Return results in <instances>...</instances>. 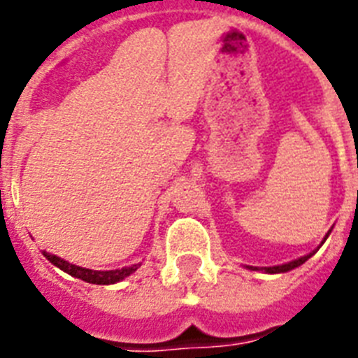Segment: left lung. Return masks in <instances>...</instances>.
I'll list each match as a JSON object with an SVG mask.
<instances>
[{"label":"left lung","mask_w":358,"mask_h":358,"mask_svg":"<svg viewBox=\"0 0 358 358\" xmlns=\"http://www.w3.org/2000/svg\"><path fill=\"white\" fill-rule=\"evenodd\" d=\"M327 238V236H326ZM311 255L313 253H309V255H306V257H302V258H299V260H293V262H287V264H282V266H273V267H262L264 271L266 273H286V271H291V269H295V267H299V266H302V264L306 262V260H308L309 257H311ZM251 269H253V267H251ZM255 269H258V267H255Z\"/></svg>","instance_id":"obj_1"}]
</instances>
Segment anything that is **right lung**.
I'll list each match as a JSON object with an SVG mask.
<instances>
[{
  "mask_svg": "<svg viewBox=\"0 0 358 358\" xmlns=\"http://www.w3.org/2000/svg\"><path fill=\"white\" fill-rule=\"evenodd\" d=\"M45 258L50 260L54 266H58L62 271L69 273V275L76 276V278H82V280L89 282V284H114V282H120L123 278H127L129 275H133L134 271L138 269L140 264H134V266H129V267H122V269H113V271H94V269H87V267H80V266H74V264H69L65 262L63 258L56 257V255H50V253H45Z\"/></svg>",
  "mask_w": 358,
  "mask_h": 358,
  "instance_id": "1",
  "label": "right lung"
}]
</instances>
